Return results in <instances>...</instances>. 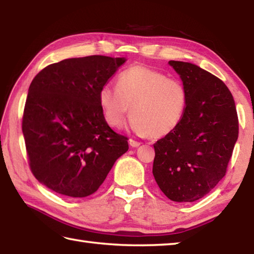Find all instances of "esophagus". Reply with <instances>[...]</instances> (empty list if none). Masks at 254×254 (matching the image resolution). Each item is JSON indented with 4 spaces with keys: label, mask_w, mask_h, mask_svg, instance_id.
<instances>
[{
    "label": "esophagus",
    "mask_w": 254,
    "mask_h": 254,
    "mask_svg": "<svg viewBox=\"0 0 254 254\" xmlns=\"http://www.w3.org/2000/svg\"><path fill=\"white\" fill-rule=\"evenodd\" d=\"M140 144H141V142H139V141H135V140H133V139H130V145H131V147L136 148V147H139Z\"/></svg>",
    "instance_id": "esophagus-1"
}]
</instances>
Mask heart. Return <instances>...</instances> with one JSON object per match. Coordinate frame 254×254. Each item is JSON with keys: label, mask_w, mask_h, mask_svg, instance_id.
<instances>
[{"label": "heart", "mask_w": 254, "mask_h": 254, "mask_svg": "<svg viewBox=\"0 0 254 254\" xmlns=\"http://www.w3.org/2000/svg\"><path fill=\"white\" fill-rule=\"evenodd\" d=\"M100 103L111 127H121L131 107L132 130L158 139L180 126L187 110L188 92L182 80L135 65L119 75L117 87L103 86Z\"/></svg>", "instance_id": "b5f03b06"}]
</instances>
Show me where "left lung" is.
<instances>
[{"label": "left lung", "mask_w": 254, "mask_h": 254, "mask_svg": "<svg viewBox=\"0 0 254 254\" xmlns=\"http://www.w3.org/2000/svg\"><path fill=\"white\" fill-rule=\"evenodd\" d=\"M188 92L180 126L153 144L152 173L169 199L190 203L207 195L226 174L239 136L233 96L216 76L170 60Z\"/></svg>", "instance_id": "left-lung-1"}]
</instances>
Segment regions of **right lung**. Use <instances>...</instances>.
Returning a JSON list of instances; mask_svg holds the SVG:
<instances>
[{
  "instance_id": "1",
  "label": "right lung",
  "mask_w": 254,
  "mask_h": 254,
  "mask_svg": "<svg viewBox=\"0 0 254 254\" xmlns=\"http://www.w3.org/2000/svg\"><path fill=\"white\" fill-rule=\"evenodd\" d=\"M124 63L96 55L65 59L30 84L22 118L29 166L55 192L94 194L127 151L128 139L109 127L100 103L102 87Z\"/></svg>"
}]
</instances>
